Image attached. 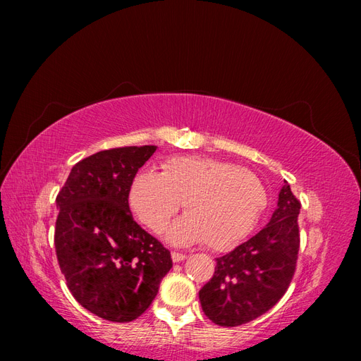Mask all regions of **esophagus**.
I'll return each instance as SVG.
<instances>
[{
	"label": "esophagus",
	"instance_id": "obj_1",
	"mask_svg": "<svg viewBox=\"0 0 361 361\" xmlns=\"http://www.w3.org/2000/svg\"><path fill=\"white\" fill-rule=\"evenodd\" d=\"M185 256L183 253H178V251H173L171 253V259H173V262H182V260H185Z\"/></svg>",
	"mask_w": 361,
	"mask_h": 361
}]
</instances>
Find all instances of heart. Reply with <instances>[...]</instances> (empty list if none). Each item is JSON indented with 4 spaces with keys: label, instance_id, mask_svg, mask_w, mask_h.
Returning <instances> with one entry per match:
<instances>
[{
    "label": "heart",
    "instance_id": "1",
    "mask_svg": "<svg viewBox=\"0 0 361 361\" xmlns=\"http://www.w3.org/2000/svg\"><path fill=\"white\" fill-rule=\"evenodd\" d=\"M268 202L264 183L253 171L204 157H173L161 173H137L129 203L138 220L161 233L183 203L187 216L174 224L169 238L187 244L204 241L226 251L253 231Z\"/></svg>",
    "mask_w": 361,
    "mask_h": 361
}]
</instances>
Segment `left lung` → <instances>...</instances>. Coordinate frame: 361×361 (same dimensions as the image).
Here are the masks:
<instances>
[{
	"label": "left lung",
	"mask_w": 361,
	"mask_h": 361,
	"mask_svg": "<svg viewBox=\"0 0 361 361\" xmlns=\"http://www.w3.org/2000/svg\"><path fill=\"white\" fill-rule=\"evenodd\" d=\"M300 209V200L285 180L269 223L216 259L212 279L199 292L202 309L214 324H247L286 293L298 260Z\"/></svg>",
	"instance_id": "1"
}]
</instances>
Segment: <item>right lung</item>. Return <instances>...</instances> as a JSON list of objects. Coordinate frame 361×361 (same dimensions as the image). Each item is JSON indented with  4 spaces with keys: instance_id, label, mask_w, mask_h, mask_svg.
<instances>
[{
    "instance_id": "1",
    "label": "right lung",
    "mask_w": 361,
    "mask_h": 361,
    "mask_svg": "<svg viewBox=\"0 0 361 361\" xmlns=\"http://www.w3.org/2000/svg\"><path fill=\"white\" fill-rule=\"evenodd\" d=\"M155 150L116 147L84 158L56 199L54 244L66 285L84 309L106 321L143 314L173 267L170 251L137 224L128 203L134 176Z\"/></svg>"
}]
</instances>
